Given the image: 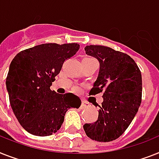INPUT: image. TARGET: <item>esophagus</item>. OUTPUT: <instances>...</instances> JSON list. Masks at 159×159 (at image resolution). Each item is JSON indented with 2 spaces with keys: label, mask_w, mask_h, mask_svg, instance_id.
I'll return each mask as SVG.
<instances>
[{
  "label": "esophagus",
  "mask_w": 159,
  "mask_h": 159,
  "mask_svg": "<svg viewBox=\"0 0 159 159\" xmlns=\"http://www.w3.org/2000/svg\"><path fill=\"white\" fill-rule=\"evenodd\" d=\"M89 107V104L86 101H82V104H81V109H85L86 108H88Z\"/></svg>",
  "instance_id": "34e87169"
}]
</instances>
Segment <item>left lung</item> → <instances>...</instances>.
<instances>
[{
	"label": "left lung",
	"mask_w": 159,
	"mask_h": 159,
	"mask_svg": "<svg viewBox=\"0 0 159 159\" xmlns=\"http://www.w3.org/2000/svg\"><path fill=\"white\" fill-rule=\"evenodd\" d=\"M86 55L100 63V71L90 95L104 92L97 121L83 126L86 135L100 142L122 135L138 112L142 96L141 73L134 59L104 46H86Z\"/></svg>",
	"instance_id": "left-lung-1"
}]
</instances>
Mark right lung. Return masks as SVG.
Returning <instances> with one entry per match:
<instances>
[{
    "label": "right lung",
    "mask_w": 159,
    "mask_h": 159,
    "mask_svg": "<svg viewBox=\"0 0 159 159\" xmlns=\"http://www.w3.org/2000/svg\"><path fill=\"white\" fill-rule=\"evenodd\" d=\"M77 43H46L18 53L10 63L6 89L10 106L28 133L46 136L55 133L70 108L78 109L80 98L73 93L50 90L64 62L79 50Z\"/></svg>",
    "instance_id": "right-lung-1"
}]
</instances>
